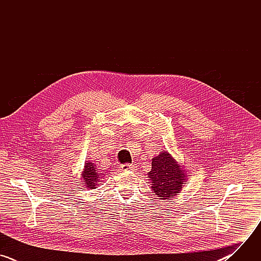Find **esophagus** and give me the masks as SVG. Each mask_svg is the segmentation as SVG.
<instances>
[{
    "instance_id": "obj_1",
    "label": "esophagus",
    "mask_w": 261,
    "mask_h": 261,
    "mask_svg": "<svg viewBox=\"0 0 261 261\" xmlns=\"http://www.w3.org/2000/svg\"><path fill=\"white\" fill-rule=\"evenodd\" d=\"M136 168V166L134 164H129V163H126V164H123L121 165V170L122 171H128V170H134Z\"/></svg>"
}]
</instances>
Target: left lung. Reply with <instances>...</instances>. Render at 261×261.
Returning <instances> with one entry per match:
<instances>
[{
    "label": "left lung",
    "mask_w": 261,
    "mask_h": 261,
    "mask_svg": "<svg viewBox=\"0 0 261 261\" xmlns=\"http://www.w3.org/2000/svg\"><path fill=\"white\" fill-rule=\"evenodd\" d=\"M147 175L152 181V190L162 200L177 195L188 176L176 160L165 151L152 159V169Z\"/></svg>",
    "instance_id": "1"
}]
</instances>
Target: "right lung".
Listing matches in <instances>:
<instances>
[{"label": "right lung", "instance_id": "add662e5", "mask_svg": "<svg viewBox=\"0 0 261 261\" xmlns=\"http://www.w3.org/2000/svg\"><path fill=\"white\" fill-rule=\"evenodd\" d=\"M102 173H100L94 163L91 161H87L85 163V168L82 173V178L87 189H96L98 187V182L100 181Z\"/></svg>", "mask_w": 261, "mask_h": 261}]
</instances>
